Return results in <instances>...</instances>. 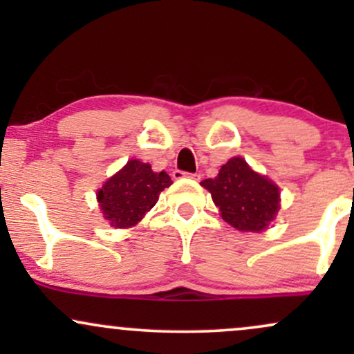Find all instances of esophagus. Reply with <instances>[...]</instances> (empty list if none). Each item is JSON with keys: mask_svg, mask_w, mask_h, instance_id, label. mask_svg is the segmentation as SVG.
Segmentation results:
<instances>
[{"mask_svg": "<svg viewBox=\"0 0 354 354\" xmlns=\"http://www.w3.org/2000/svg\"><path fill=\"white\" fill-rule=\"evenodd\" d=\"M173 178H174V180H180V178H191V180H200L201 174L200 173H185V171H180V169H174Z\"/></svg>", "mask_w": 354, "mask_h": 354, "instance_id": "esophagus-1", "label": "esophagus"}]
</instances>
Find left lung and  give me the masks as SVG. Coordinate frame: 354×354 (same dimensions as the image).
Masks as SVG:
<instances>
[{
    "instance_id": "8db88e82",
    "label": "left lung",
    "mask_w": 354,
    "mask_h": 354,
    "mask_svg": "<svg viewBox=\"0 0 354 354\" xmlns=\"http://www.w3.org/2000/svg\"><path fill=\"white\" fill-rule=\"evenodd\" d=\"M211 193L221 218L239 231L266 230L279 211V188L253 171L243 158H231L218 176L201 181Z\"/></svg>"
}]
</instances>
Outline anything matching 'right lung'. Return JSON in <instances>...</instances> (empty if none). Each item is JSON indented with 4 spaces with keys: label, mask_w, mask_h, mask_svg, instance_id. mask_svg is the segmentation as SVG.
Masks as SVG:
<instances>
[{
    "label": "right lung",
    "mask_w": 354,
    "mask_h": 354,
    "mask_svg": "<svg viewBox=\"0 0 354 354\" xmlns=\"http://www.w3.org/2000/svg\"><path fill=\"white\" fill-rule=\"evenodd\" d=\"M171 183L165 171L154 173L151 165L129 160L98 191L101 213L115 228H131L156 205L161 191Z\"/></svg>",
    "instance_id": "add662e5"
}]
</instances>
